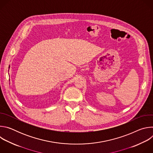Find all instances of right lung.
<instances>
[{"label": "right lung", "mask_w": 153, "mask_h": 153, "mask_svg": "<svg viewBox=\"0 0 153 153\" xmlns=\"http://www.w3.org/2000/svg\"><path fill=\"white\" fill-rule=\"evenodd\" d=\"M9 68H10V66H9Z\"/></svg>", "instance_id": "add662e5"}]
</instances>
